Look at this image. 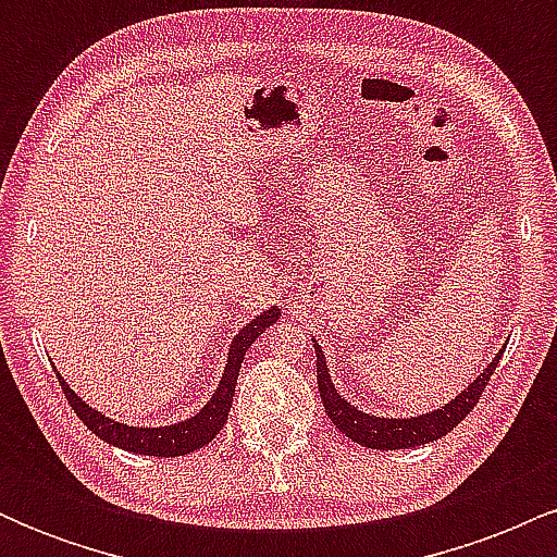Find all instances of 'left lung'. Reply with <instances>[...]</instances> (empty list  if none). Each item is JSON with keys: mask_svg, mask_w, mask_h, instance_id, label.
I'll return each instance as SVG.
<instances>
[{"mask_svg": "<svg viewBox=\"0 0 557 557\" xmlns=\"http://www.w3.org/2000/svg\"><path fill=\"white\" fill-rule=\"evenodd\" d=\"M317 350V385L319 395H322L324 411L332 424L341 430L345 437L354 440L363 447H372V450H400V447H417L434 443V440L445 437L453 426H458L461 421L469 417L471 408L476 406L479 398H482L484 387H487L492 372H495L497 361H500V354L492 359V363L484 369L482 374L471 382L469 387L463 389L461 395H456V400L445 403L437 411L421 413V417L411 419H385V417H372V413H363L356 406H350L348 400L337 393L335 385L330 380L327 361H324L322 348H319L314 341Z\"/></svg>", "mask_w": 557, "mask_h": 557, "instance_id": "8db88e82", "label": "left lung"}]
</instances>
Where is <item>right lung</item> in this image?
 Segmentation results:
<instances>
[{"label": "right lung", "mask_w": 557, "mask_h": 557, "mask_svg": "<svg viewBox=\"0 0 557 557\" xmlns=\"http://www.w3.org/2000/svg\"><path fill=\"white\" fill-rule=\"evenodd\" d=\"M277 319H280L277 306H272V309H267L264 314L251 319V322H248L246 327L233 337V343H230L225 374H222L220 385H216L212 398L207 400V406H203L196 417L177 421V424H170V426L120 424V421L94 411L86 400H81L78 395L70 389V385L60 374L57 376H60V385L65 389V398L70 406H73V411L78 413V419L96 434V437L104 440V443L123 447V450H131V453H140V456H157V458L188 456V453L198 450V447L212 443L216 434H220L222 426H225L230 406H233L235 385H238L243 356H246V350L251 348V343L257 341L261 332L270 327V324L277 322Z\"/></svg>", "instance_id": "obj_1"}]
</instances>
